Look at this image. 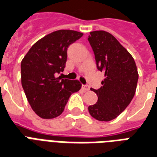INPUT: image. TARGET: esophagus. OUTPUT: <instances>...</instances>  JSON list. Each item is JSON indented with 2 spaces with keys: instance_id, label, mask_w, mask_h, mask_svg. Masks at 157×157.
Returning <instances> with one entry per match:
<instances>
[{
  "instance_id": "obj_1",
  "label": "esophagus",
  "mask_w": 157,
  "mask_h": 157,
  "mask_svg": "<svg viewBox=\"0 0 157 157\" xmlns=\"http://www.w3.org/2000/svg\"><path fill=\"white\" fill-rule=\"evenodd\" d=\"M82 88H83V89L84 91H88V90H89V87H88V85H83L82 86Z\"/></svg>"
}]
</instances>
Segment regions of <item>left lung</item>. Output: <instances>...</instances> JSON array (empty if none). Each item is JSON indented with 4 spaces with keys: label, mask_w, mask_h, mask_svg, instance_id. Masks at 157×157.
Segmentation results:
<instances>
[{
    "label": "left lung",
    "mask_w": 157,
    "mask_h": 157,
    "mask_svg": "<svg viewBox=\"0 0 157 157\" xmlns=\"http://www.w3.org/2000/svg\"><path fill=\"white\" fill-rule=\"evenodd\" d=\"M88 40L98 69L105 77L101 88L91 89L98 95V102L88 107V112L94 118L108 122L129 105L136 93L138 72L132 56L112 34L92 31Z\"/></svg>",
    "instance_id": "8db88e82"
}]
</instances>
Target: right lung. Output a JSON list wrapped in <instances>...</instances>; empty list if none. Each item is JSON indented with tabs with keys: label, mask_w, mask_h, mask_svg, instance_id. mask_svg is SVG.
<instances>
[{
	"label": "right lung",
	"mask_w": 157,
	"mask_h": 157,
	"mask_svg": "<svg viewBox=\"0 0 157 157\" xmlns=\"http://www.w3.org/2000/svg\"><path fill=\"white\" fill-rule=\"evenodd\" d=\"M83 35L71 29L54 31L34 44L21 61V84L29 105L41 118L59 116L71 94L81 88L78 80L57 74L64 69L68 47Z\"/></svg>",
	"instance_id": "add662e5"
}]
</instances>
